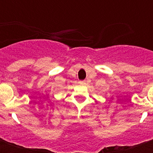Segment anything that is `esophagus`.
<instances>
[{
	"mask_svg": "<svg viewBox=\"0 0 153 153\" xmlns=\"http://www.w3.org/2000/svg\"><path fill=\"white\" fill-rule=\"evenodd\" d=\"M79 83L81 84V85H85V84H86V81H80L79 82Z\"/></svg>",
	"mask_w": 153,
	"mask_h": 153,
	"instance_id": "34e87169",
	"label": "esophagus"
}]
</instances>
